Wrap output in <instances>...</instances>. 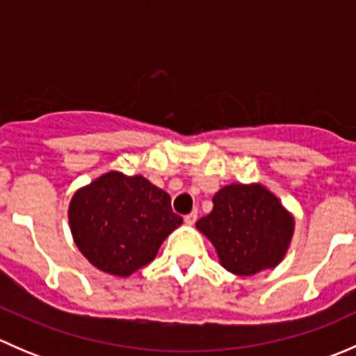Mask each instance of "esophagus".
Returning <instances> with one entry per match:
<instances>
[{
	"mask_svg": "<svg viewBox=\"0 0 356 356\" xmlns=\"http://www.w3.org/2000/svg\"><path fill=\"white\" fill-rule=\"evenodd\" d=\"M196 218H198V213H196V211H191V213L186 215L184 222H186V224H188V225H193V224H195V222H196Z\"/></svg>",
	"mask_w": 356,
	"mask_h": 356,
	"instance_id": "34e87169",
	"label": "esophagus"
}]
</instances>
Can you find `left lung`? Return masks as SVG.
<instances>
[{"instance_id":"8db88e82","label":"left lung","mask_w":356,"mask_h":356,"mask_svg":"<svg viewBox=\"0 0 356 356\" xmlns=\"http://www.w3.org/2000/svg\"><path fill=\"white\" fill-rule=\"evenodd\" d=\"M196 227L210 239L229 272L254 275L284 258L294 220L264 186L231 184L213 196V210Z\"/></svg>"}]
</instances>
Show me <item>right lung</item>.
Segmentation results:
<instances>
[{"label":"right lung","mask_w":356,"mask_h":356,"mask_svg":"<svg viewBox=\"0 0 356 356\" xmlns=\"http://www.w3.org/2000/svg\"><path fill=\"white\" fill-rule=\"evenodd\" d=\"M68 222L75 245L96 268L127 277L156 257L182 217L148 179L108 172L75 193Z\"/></svg>","instance_id":"1"}]
</instances>
